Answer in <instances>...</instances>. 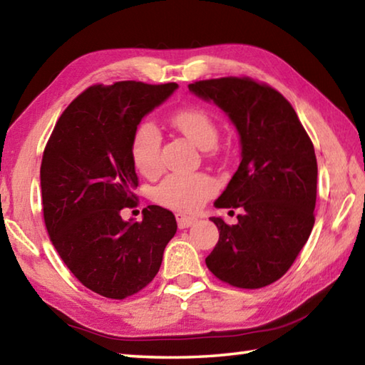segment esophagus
I'll list each match as a JSON object with an SVG mask.
<instances>
[{
    "mask_svg": "<svg viewBox=\"0 0 365 365\" xmlns=\"http://www.w3.org/2000/svg\"><path fill=\"white\" fill-rule=\"evenodd\" d=\"M196 222L195 217H190V215H183V214H177V224L178 228H188Z\"/></svg>",
    "mask_w": 365,
    "mask_h": 365,
    "instance_id": "obj_1",
    "label": "esophagus"
}]
</instances>
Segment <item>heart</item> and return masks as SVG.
<instances>
[{
  "mask_svg": "<svg viewBox=\"0 0 365 365\" xmlns=\"http://www.w3.org/2000/svg\"><path fill=\"white\" fill-rule=\"evenodd\" d=\"M172 125L202 151L212 150L217 143L219 130L211 115L197 108L182 109L172 115ZM163 137L151 122L138 125L132 138V159L140 174L153 175L159 170V154ZM215 183L205 174H172L156 188V201L165 207L182 212H193L212 196Z\"/></svg>",
  "mask_w": 365,
  "mask_h": 365,
  "instance_id": "heart-1",
  "label": "heart"
}]
</instances>
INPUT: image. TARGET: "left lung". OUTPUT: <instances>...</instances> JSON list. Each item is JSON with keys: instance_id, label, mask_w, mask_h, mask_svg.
Returning a JSON list of instances; mask_svg holds the SVG:
<instances>
[{"instance_id": "obj_1", "label": "left lung", "mask_w": 365, "mask_h": 365, "mask_svg": "<svg viewBox=\"0 0 365 365\" xmlns=\"http://www.w3.org/2000/svg\"><path fill=\"white\" fill-rule=\"evenodd\" d=\"M214 103L240 137V165L215 207H240L235 225L209 217L219 242L206 265L222 282L262 288L292 267L314 227L317 159L304 127L285 98L251 78L224 77L188 85Z\"/></svg>"}]
</instances>
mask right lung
Returning <instances> with one entry per match:
<instances>
[{
	"mask_svg": "<svg viewBox=\"0 0 365 365\" xmlns=\"http://www.w3.org/2000/svg\"><path fill=\"white\" fill-rule=\"evenodd\" d=\"M177 83L95 85L59 117L43 153L40 185L46 230L82 285L110 299L138 293L163 262L177 232L175 215L160 206L143 220H123L138 187L132 138L141 119Z\"/></svg>",
	"mask_w": 365,
	"mask_h": 365,
	"instance_id": "right-lung-1",
	"label": "right lung"
}]
</instances>
